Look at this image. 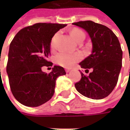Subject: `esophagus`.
I'll return each mask as SVG.
<instances>
[{"instance_id":"1","label":"esophagus","mask_w":130,"mask_h":130,"mask_svg":"<svg viewBox=\"0 0 130 130\" xmlns=\"http://www.w3.org/2000/svg\"><path fill=\"white\" fill-rule=\"evenodd\" d=\"M70 69H68V68H66V69H65V72H66L67 73L70 72Z\"/></svg>"}]
</instances>
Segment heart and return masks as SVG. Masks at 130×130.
Masks as SVG:
<instances>
[{
  "instance_id": "heart-1",
  "label": "heart",
  "mask_w": 130,
  "mask_h": 130,
  "mask_svg": "<svg viewBox=\"0 0 130 130\" xmlns=\"http://www.w3.org/2000/svg\"><path fill=\"white\" fill-rule=\"evenodd\" d=\"M71 37L73 38L76 42H78L81 40H84L86 35L84 32L79 28H73L70 32ZM53 41L52 40L51 43V46H53ZM81 59V55L79 54H68V53H64L61 52L57 54L55 56V62L57 65L62 66L64 68H70L72 65L78 62Z\"/></svg>"
}]
</instances>
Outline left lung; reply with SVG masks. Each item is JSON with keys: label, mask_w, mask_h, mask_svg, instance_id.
Returning a JSON list of instances; mask_svg holds the SVG:
<instances>
[{"label": "left lung", "mask_w": 130, "mask_h": 130, "mask_svg": "<svg viewBox=\"0 0 130 130\" xmlns=\"http://www.w3.org/2000/svg\"><path fill=\"white\" fill-rule=\"evenodd\" d=\"M72 24L86 30L93 43L92 54L79 63L82 68L93 71L88 76L82 72V79L74 84L75 88L86 98H105L117 84L122 67L123 51L119 40L108 27L94 21H79Z\"/></svg>", "instance_id": "8db88e82"}]
</instances>
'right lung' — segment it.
I'll return each instance as SVG.
<instances>
[{
	"instance_id": "obj_1",
	"label": "right lung",
	"mask_w": 130,
	"mask_h": 130,
	"mask_svg": "<svg viewBox=\"0 0 130 130\" xmlns=\"http://www.w3.org/2000/svg\"><path fill=\"white\" fill-rule=\"evenodd\" d=\"M66 24L37 23L19 31L11 42L7 63L10 89L19 102L27 106H38L46 102L54 94L56 80L65 75L64 68L54 65L50 73L42 67H51L52 37Z\"/></svg>"
}]
</instances>
